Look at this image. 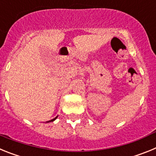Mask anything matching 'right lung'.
Listing matches in <instances>:
<instances>
[{
    "label": "right lung",
    "instance_id": "add662e5",
    "mask_svg": "<svg viewBox=\"0 0 156 156\" xmlns=\"http://www.w3.org/2000/svg\"><path fill=\"white\" fill-rule=\"evenodd\" d=\"M56 118H57V116H56V117H55V119H51V120H49V121H48V122H52V121H54V120H55V119H56Z\"/></svg>",
    "mask_w": 156,
    "mask_h": 156
}]
</instances>
